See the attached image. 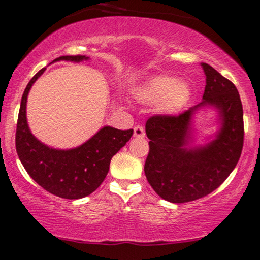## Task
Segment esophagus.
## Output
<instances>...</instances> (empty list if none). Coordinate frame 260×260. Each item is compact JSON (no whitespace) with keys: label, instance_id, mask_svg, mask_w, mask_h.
Returning a JSON list of instances; mask_svg holds the SVG:
<instances>
[{"label":"esophagus","instance_id":"obj_1","mask_svg":"<svg viewBox=\"0 0 260 260\" xmlns=\"http://www.w3.org/2000/svg\"><path fill=\"white\" fill-rule=\"evenodd\" d=\"M134 137L137 138H144L145 137V129L143 126H136L134 127Z\"/></svg>","mask_w":260,"mask_h":260}]
</instances>
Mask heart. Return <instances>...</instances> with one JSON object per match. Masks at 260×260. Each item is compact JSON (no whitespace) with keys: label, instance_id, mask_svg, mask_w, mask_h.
Instances as JSON below:
<instances>
[{"label":"heart","instance_id":"1","mask_svg":"<svg viewBox=\"0 0 260 260\" xmlns=\"http://www.w3.org/2000/svg\"><path fill=\"white\" fill-rule=\"evenodd\" d=\"M192 90L185 80L169 75H156L146 81L138 92V98L146 104H158L162 114L180 113L188 103Z\"/></svg>","mask_w":260,"mask_h":260}]
</instances>
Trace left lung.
<instances>
[{
  "label": "left lung",
  "mask_w": 260,
  "mask_h": 260,
  "mask_svg": "<svg viewBox=\"0 0 260 260\" xmlns=\"http://www.w3.org/2000/svg\"><path fill=\"white\" fill-rule=\"evenodd\" d=\"M202 67L203 102L180 115H154L145 126L150 151L144 172L154 192L170 203L193 202L218 188L244 146V111L235 85L210 64ZM204 106L218 110L220 129L210 143L190 148L192 115Z\"/></svg>",
  "instance_id": "1"
}]
</instances>
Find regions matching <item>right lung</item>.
<instances>
[{
    "mask_svg": "<svg viewBox=\"0 0 260 260\" xmlns=\"http://www.w3.org/2000/svg\"><path fill=\"white\" fill-rule=\"evenodd\" d=\"M83 55L61 56L56 61L80 62ZM42 68L29 80L21 98L16 123L15 147L19 159L28 175L51 194L64 199H80L94 192L109 172L115 153L133 136V129L121 131L106 126L83 145L70 150L52 149L41 143L29 131L26 119V103L29 88L44 73Z\"/></svg>",
    "mask_w": 260,
    "mask_h": 260,
    "instance_id": "add662e5",
    "label": "right lung"
}]
</instances>
